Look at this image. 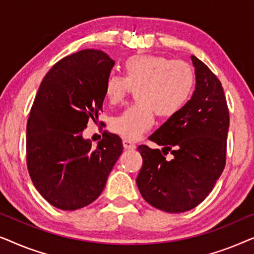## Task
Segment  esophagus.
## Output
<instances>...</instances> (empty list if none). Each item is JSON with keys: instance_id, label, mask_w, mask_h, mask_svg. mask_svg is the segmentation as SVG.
<instances>
[{"instance_id": "esophagus-1", "label": "esophagus", "mask_w": 254, "mask_h": 254, "mask_svg": "<svg viewBox=\"0 0 254 254\" xmlns=\"http://www.w3.org/2000/svg\"><path fill=\"white\" fill-rule=\"evenodd\" d=\"M123 144H124V148L125 149H135L136 148V145H135L133 142L128 141V140H124L123 141Z\"/></svg>"}]
</instances>
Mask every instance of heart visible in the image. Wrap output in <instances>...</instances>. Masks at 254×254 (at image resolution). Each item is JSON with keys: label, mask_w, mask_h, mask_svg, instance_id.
Listing matches in <instances>:
<instances>
[{"label": "heart", "mask_w": 254, "mask_h": 254, "mask_svg": "<svg viewBox=\"0 0 254 254\" xmlns=\"http://www.w3.org/2000/svg\"><path fill=\"white\" fill-rule=\"evenodd\" d=\"M194 85V71L185 61L148 54L128 58L124 77H107L105 96L111 104H118L134 89L137 102L114 118L111 128L125 140H137L151 128L154 112L163 119L182 112L192 98Z\"/></svg>", "instance_id": "obj_1"}]
</instances>
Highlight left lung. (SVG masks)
<instances>
[{"instance_id": "8db88e82", "label": "left lung", "mask_w": 254, "mask_h": 254, "mask_svg": "<svg viewBox=\"0 0 254 254\" xmlns=\"http://www.w3.org/2000/svg\"><path fill=\"white\" fill-rule=\"evenodd\" d=\"M196 85L185 109L169 118L151 140L159 149L140 145L143 164L136 185L143 199L166 213H184L206 199L223 172L227 156L229 110L216 75L190 57ZM171 151L174 158L166 161Z\"/></svg>"}]
</instances>
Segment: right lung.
Returning a JSON list of instances; mask_svg holds the SVG:
<instances>
[{
  "label": "right lung",
  "instance_id": "1",
  "mask_svg": "<svg viewBox=\"0 0 254 254\" xmlns=\"http://www.w3.org/2000/svg\"><path fill=\"white\" fill-rule=\"evenodd\" d=\"M114 61L83 50L57 62L45 76L26 126V163L34 187L52 206L76 210L93 202L123 152L117 134L104 131L96 148L82 136L98 118Z\"/></svg>",
  "mask_w": 254,
  "mask_h": 254
}]
</instances>
